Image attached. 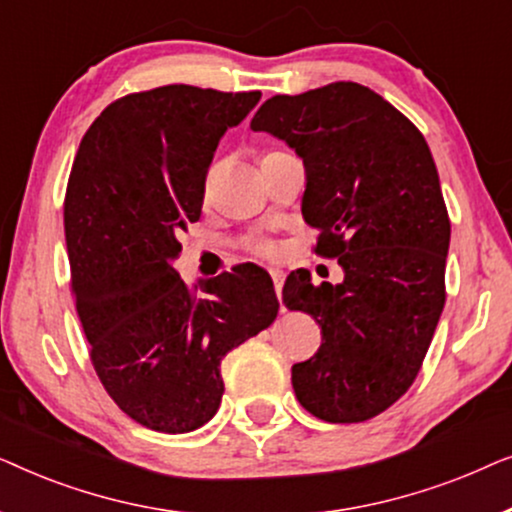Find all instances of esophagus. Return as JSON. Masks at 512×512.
I'll list each match as a JSON object with an SVG mask.
<instances>
[{
    "label": "esophagus",
    "mask_w": 512,
    "mask_h": 512,
    "mask_svg": "<svg viewBox=\"0 0 512 512\" xmlns=\"http://www.w3.org/2000/svg\"><path fill=\"white\" fill-rule=\"evenodd\" d=\"M272 275V282H275V293L279 298V303H282V286H284V272L282 270H270Z\"/></svg>",
    "instance_id": "obj_1"
}]
</instances>
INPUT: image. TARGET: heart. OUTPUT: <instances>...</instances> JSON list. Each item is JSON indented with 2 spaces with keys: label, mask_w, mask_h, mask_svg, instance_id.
I'll list each match as a JSON object with an SVG mask.
<instances>
[{
  "label": "heart",
  "mask_w": 512,
  "mask_h": 512,
  "mask_svg": "<svg viewBox=\"0 0 512 512\" xmlns=\"http://www.w3.org/2000/svg\"><path fill=\"white\" fill-rule=\"evenodd\" d=\"M256 247V251H261V254H272V247L268 242H258V244H254Z\"/></svg>",
  "instance_id": "heart-1"
}]
</instances>
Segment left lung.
Listing matches in <instances>:
<instances>
[{"label":"left lung","mask_w":512,"mask_h":512,"mask_svg":"<svg viewBox=\"0 0 512 512\" xmlns=\"http://www.w3.org/2000/svg\"><path fill=\"white\" fill-rule=\"evenodd\" d=\"M251 130L303 158L314 254L345 270L340 284L314 286L305 270L286 279L284 305L321 326L317 354L291 368L293 391L324 422H366L415 382L445 305L450 216L429 144L352 81L270 97Z\"/></svg>","instance_id":"1"}]
</instances>
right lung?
I'll use <instances>...</instances> for the list:
<instances>
[{"label": "right lung", "mask_w": 512, "mask_h": 512, "mask_svg": "<svg viewBox=\"0 0 512 512\" xmlns=\"http://www.w3.org/2000/svg\"><path fill=\"white\" fill-rule=\"evenodd\" d=\"M261 100L174 83L95 118L65 195L72 291L95 373L146 429L188 433L216 415L221 361L277 317L268 272L240 265L188 289L174 258L202 212L223 132Z\"/></svg>", "instance_id": "right-lung-1"}]
</instances>
